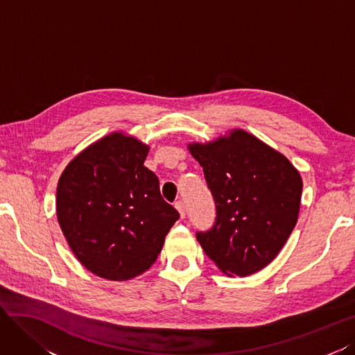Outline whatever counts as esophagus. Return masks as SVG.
I'll return each mask as SVG.
<instances>
[{"instance_id":"34e87169","label":"esophagus","mask_w":355,"mask_h":355,"mask_svg":"<svg viewBox=\"0 0 355 355\" xmlns=\"http://www.w3.org/2000/svg\"><path fill=\"white\" fill-rule=\"evenodd\" d=\"M175 208L178 209V212H180L181 218H184V217H186V208H184V202H183V200H177V202H175Z\"/></svg>"}]
</instances>
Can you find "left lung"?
<instances>
[{
	"mask_svg": "<svg viewBox=\"0 0 355 355\" xmlns=\"http://www.w3.org/2000/svg\"><path fill=\"white\" fill-rule=\"evenodd\" d=\"M214 198L216 221L196 232L205 254L227 275L268 266L295 229L302 178L286 156L245 130L208 144H190Z\"/></svg>",
	"mask_w": 355,
	"mask_h": 355,
	"instance_id": "1",
	"label": "left lung"
}]
</instances>
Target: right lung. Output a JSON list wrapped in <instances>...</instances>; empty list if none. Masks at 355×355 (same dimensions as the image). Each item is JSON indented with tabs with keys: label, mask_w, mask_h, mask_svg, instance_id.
<instances>
[{
	"label": "right lung",
	"mask_w": 355,
	"mask_h": 355,
	"mask_svg": "<svg viewBox=\"0 0 355 355\" xmlns=\"http://www.w3.org/2000/svg\"><path fill=\"white\" fill-rule=\"evenodd\" d=\"M148 147L114 132L69 162L59 178L56 212L69 248L95 275L126 281L146 272L180 218L144 166Z\"/></svg>",
	"instance_id": "add662e5"
}]
</instances>
